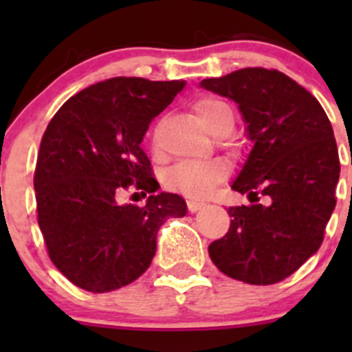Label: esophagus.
Wrapping results in <instances>:
<instances>
[{
	"instance_id": "obj_1",
	"label": "esophagus",
	"mask_w": 352,
	"mask_h": 352,
	"mask_svg": "<svg viewBox=\"0 0 352 352\" xmlns=\"http://www.w3.org/2000/svg\"><path fill=\"white\" fill-rule=\"evenodd\" d=\"M204 202H201V201H194V199H189V201H187V208H189V211L190 212H197L199 209L201 208H204Z\"/></svg>"
}]
</instances>
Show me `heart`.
<instances>
[{
	"instance_id": "obj_1",
	"label": "heart",
	"mask_w": 352,
	"mask_h": 352,
	"mask_svg": "<svg viewBox=\"0 0 352 352\" xmlns=\"http://www.w3.org/2000/svg\"><path fill=\"white\" fill-rule=\"evenodd\" d=\"M194 109L208 129L221 113H232L228 104L218 98H202ZM225 175L226 166L218 160H186L166 170L163 182L166 189L173 192L189 197H206L225 179Z\"/></svg>"
}]
</instances>
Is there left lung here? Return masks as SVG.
<instances>
[{
  "label": "left lung",
  "mask_w": 352,
  "mask_h": 352,
  "mask_svg": "<svg viewBox=\"0 0 352 352\" xmlns=\"http://www.w3.org/2000/svg\"><path fill=\"white\" fill-rule=\"evenodd\" d=\"M201 87L239 105L252 141L232 182L252 204L228 209L232 225L209 257L230 278L274 285L324 240L340 172L332 126L317 98L281 71L245 67Z\"/></svg>",
  "instance_id": "8db88e82"
}]
</instances>
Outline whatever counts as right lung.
<instances>
[{"mask_svg": "<svg viewBox=\"0 0 352 352\" xmlns=\"http://www.w3.org/2000/svg\"><path fill=\"white\" fill-rule=\"evenodd\" d=\"M186 81L117 76L78 91L45 129L35 166L37 218L52 264L73 285L109 293L136 281L156 252V233L187 204L160 192L141 150L150 122ZM151 194L143 208L119 205L122 190Z\"/></svg>", "mask_w": 352, "mask_h": 352, "instance_id": "1", "label": "right lung"}]
</instances>
